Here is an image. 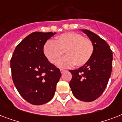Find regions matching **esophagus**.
<instances>
[{
	"instance_id": "1",
	"label": "esophagus",
	"mask_w": 122,
	"mask_h": 122,
	"mask_svg": "<svg viewBox=\"0 0 122 122\" xmlns=\"http://www.w3.org/2000/svg\"><path fill=\"white\" fill-rule=\"evenodd\" d=\"M65 70H64V69H60V71H61V73H63V72H65Z\"/></svg>"
}]
</instances>
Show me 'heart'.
<instances>
[{
  "label": "heart",
  "mask_w": 122,
  "mask_h": 122,
  "mask_svg": "<svg viewBox=\"0 0 122 122\" xmlns=\"http://www.w3.org/2000/svg\"><path fill=\"white\" fill-rule=\"evenodd\" d=\"M65 51L67 56L57 63L59 67H68L73 64L82 66L92 57L94 46L91 40L75 32L61 34L54 42L49 41L44 46V54L52 64L61 59Z\"/></svg>",
  "instance_id": "b5f03b06"
}]
</instances>
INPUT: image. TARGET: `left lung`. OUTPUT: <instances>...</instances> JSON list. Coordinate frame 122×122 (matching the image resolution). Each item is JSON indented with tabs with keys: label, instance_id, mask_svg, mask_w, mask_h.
I'll list each match as a JSON object with an SVG mask.
<instances>
[{
	"label": "left lung",
	"instance_id": "obj_1",
	"mask_svg": "<svg viewBox=\"0 0 122 122\" xmlns=\"http://www.w3.org/2000/svg\"><path fill=\"white\" fill-rule=\"evenodd\" d=\"M92 41L94 52L91 59L78 70H70L73 94L81 101L91 102L101 96L106 89L112 70L113 53L108 44L96 33L81 30Z\"/></svg>",
	"mask_w": 122,
	"mask_h": 122
}]
</instances>
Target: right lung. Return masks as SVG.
Wrapping results in <instances>:
<instances>
[{"label": "right lung", "instance_id": "obj_1", "mask_svg": "<svg viewBox=\"0 0 122 122\" xmlns=\"http://www.w3.org/2000/svg\"><path fill=\"white\" fill-rule=\"evenodd\" d=\"M56 32L30 34L16 46L10 59L12 78L22 97L33 105L51 101L61 77L59 69L48 61L44 46Z\"/></svg>", "mask_w": 122, "mask_h": 122}]
</instances>
